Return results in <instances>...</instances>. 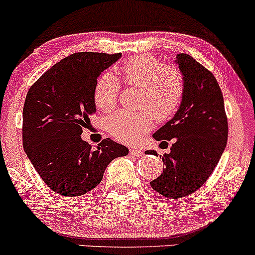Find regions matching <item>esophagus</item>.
<instances>
[{
    "instance_id": "1",
    "label": "esophagus",
    "mask_w": 255,
    "mask_h": 255,
    "mask_svg": "<svg viewBox=\"0 0 255 255\" xmlns=\"http://www.w3.org/2000/svg\"><path fill=\"white\" fill-rule=\"evenodd\" d=\"M129 151H130V155H135V156L144 155V151H142L141 149H139V147H130Z\"/></svg>"
}]
</instances>
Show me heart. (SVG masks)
<instances>
[{"label":"heart","mask_w":255,"mask_h":255,"mask_svg":"<svg viewBox=\"0 0 255 255\" xmlns=\"http://www.w3.org/2000/svg\"><path fill=\"white\" fill-rule=\"evenodd\" d=\"M123 83L138 86V110H120L106 121V129L117 140L133 142L150 132L155 123L168 121L180 108L185 94V78L174 65L162 64L157 58L139 54L128 58L120 68ZM120 83L111 74H103L94 87V104L100 111L117 105Z\"/></svg>","instance_id":"b5f03b06"}]
</instances>
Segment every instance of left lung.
<instances>
[{"label": "left lung", "mask_w": 255, "mask_h": 255, "mask_svg": "<svg viewBox=\"0 0 255 255\" xmlns=\"http://www.w3.org/2000/svg\"><path fill=\"white\" fill-rule=\"evenodd\" d=\"M177 63L185 78V94L174 117L153 134L167 146L172 141V146L162 157L163 172L150 181L155 191L168 198L191 195L208 180L229 133L223 93L214 75L189 54H178Z\"/></svg>", "instance_id": "8db88e82"}]
</instances>
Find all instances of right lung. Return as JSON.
Instances as JSON below:
<instances>
[{
	"label": "right lung",
	"instance_id": "add662e5",
	"mask_svg": "<svg viewBox=\"0 0 255 255\" xmlns=\"http://www.w3.org/2000/svg\"><path fill=\"white\" fill-rule=\"evenodd\" d=\"M121 53L78 52L61 59L30 87L23 109V146L36 172L58 195H85L99 185L114 158L128 149L110 138L93 150L81 138L96 113L94 87Z\"/></svg>",
	"mask_w": 255,
	"mask_h": 255
}]
</instances>
